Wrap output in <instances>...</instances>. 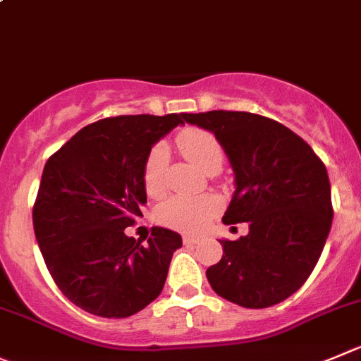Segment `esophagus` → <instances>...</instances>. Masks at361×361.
<instances>
[{
  "instance_id": "obj_1",
  "label": "esophagus",
  "mask_w": 361,
  "mask_h": 361,
  "mask_svg": "<svg viewBox=\"0 0 361 361\" xmlns=\"http://www.w3.org/2000/svg\"><path fill=\"white\" fill-rule=\"evenodd\" d=\"M183 243H184V245H186V246L197 245L198 238H195V235H183Z\"/></svg>"
}]
</instances>
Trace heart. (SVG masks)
Here are the masks:
<instances>
[{
    "label": "heart",
    "mask_w": 361,
    "mask_h": 361,
    "mask_svg": "<svg viewBox=\"0 0 361 361\" xmlns=\"http://www.w3.org/2000/svg\"><path fill=\"white\" fill-rule=\"evenodd\" d=\"M177 145L183 156L197 164L205 173H218L225 163V150L212 133L198 127H186L177 135ZM168 166L170 152L164 143H156L149 150L143 163V188L150 198H163L168 191ZM223 207L216 195L200 197H173L157 211V218L164 226L180 232H200L209 219Z\"/></svg>",
    "instance_id": "obj_1"
}]
</instances>
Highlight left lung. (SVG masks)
I'll return each instance as SVG.
<instances>
[{
	"mask_svg": "<svg viewBox=\"0 0 361 361\" xmlns=\"http://www.w3.org/2000/svg\"><path fill=\"white\" fill-rule=\"evenodd\" d=\"M214 133L235 173L225 225L250 232L219 241L223 257L207 269L214 293L245 308H266L303 286L331 228V188L324 163L289 127L248 111L184 113Z\"/></svg>",
	"mask_w": 361,
	"mask_h": 361,
	"instance_id": "left-lung-1",
	"label": "left lung"
}]
</instances>
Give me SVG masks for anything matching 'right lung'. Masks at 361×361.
Wrapping results in <instances>:
<instances>
[{"label":"right lung","instance_id":"obj_1","mask_svg":"<svg viewBox=\"0 0 361 361\" xmlns=\"http://www.w3.org/2000/svg\"><path fill=\"white\" fill-rule=\"evenodd\" d=\"M177 115H122L75 133L47 159L33 228L58 289L88 314L129 317L161 294L177 232L154 226L147 245L126 235L147 204L143 163Z\"/></svg>","mask_w":361,"mask_h":361}]
</instances>
